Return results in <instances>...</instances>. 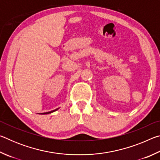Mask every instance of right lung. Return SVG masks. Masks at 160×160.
<instances>
[{"mask_svg": "<svg viewBox=\"0 0 160 160\" xmlns=\"http://www.w3.org/2000/svg\"><path fill=\"white\" fill-rule=\"evenodd\" d=\"M58 109H59V108H58V109H55V110L51 111V112H45V113H39V114H48V113H53V112H56V111H57Z\"/></svg>", "mask_w": 160, "mask_h": 160, "instance_id": "obj_1", "label": "right lung"}]
</instances>
